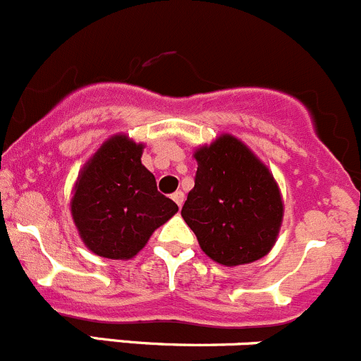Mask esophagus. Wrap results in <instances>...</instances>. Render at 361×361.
Here are the masks:
<instances>
[{
  "label": "esophagus",
  "instance_id": "1",
  "mask_svg": "<svg viewBox=\"0 0 361 361\" xmlns=\"http://www.w3.org/2000/svg\"><path fill=\"white\" fill-rule=\"evenodd\" d=\"M172 200L177 203V205L182 207V203H184V192H182V191H176V192H173V195H172Z\"/></svg>",
  "mask_w": 361,
  "mask_h": 361
}]
</instances>
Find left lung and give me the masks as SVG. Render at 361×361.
I'll return each instance as SVG.
<instances>
[{"label": "left lung", "mask_w": 361, "mask_h": 361, "mask_svg": "<svg viewBox=\"0 0 361 361\" xmlns=\"http://www.w3.org/2000/svg\"><path fill=\"white\" fill-rule=\"evenodd\" d=\"M198 170L180 214L200 247L226 267L263 258L283 221L272 173L231 135L195 152Z\"/></svg>", "instance_id": "1"}]
</instances>
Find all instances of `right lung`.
Returning a JSON list of instances; mask_svg holds the SVG:
<instances>
[{
    "label": "right lung",
    "instance_id": "1",
    "mask_svg": "<svg viewBox=\"0 0 361 361\" xmlns=\"http://www.w3.org/2000/svg\"><path fill=\"white\" fill-rule=\"evenodd\" d=\"M142 144L116 135L92 156L75 185V226L84 244L103 258H133L152 231L179 210L142 165Z\"/></svg>",
    "mask_w": 361,
    "mask_h": 361
}]
</instances>
